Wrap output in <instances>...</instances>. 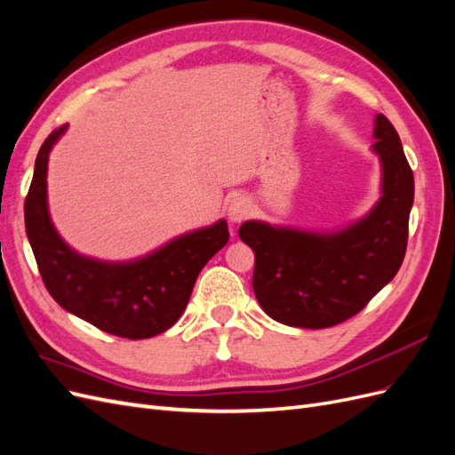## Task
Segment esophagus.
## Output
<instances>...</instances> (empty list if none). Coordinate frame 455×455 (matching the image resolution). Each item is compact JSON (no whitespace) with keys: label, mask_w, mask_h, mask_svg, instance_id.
<instances>
[{"label":"esophagus","mask_w":455,"mask_h":455,"mask_svg":"<svg viewBox=\"0 0 455 455\" xmlns=\"http://www.w3.org/2000/svg\"><path fill=\"white\" fill-rule=\"evenodd\" d=\"M251 214V203H249V199L246 197H243V196H237V197H233L231 201H229V204H228V218H229V222H233V224H239V222H243V220Z\"/></svg>","instance_id":"1"}]
</instances>
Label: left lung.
Here are the masks:
<instances>
[{
    "label": "left lung",
    "mask_w": 455,
    "mask_h": 455,
    "mask_svg": "<svg viewBox=\"0 0 455 455\" xmlns=\"http://www.w3.org/2000/svg\"><path fill=\"white\" fill-rule=\"evenodd\" d=\"M381 197L359 222L328 233L244 222L239 237L254 251L252 288L271 319L298 328H328L366 307L401 269L414 203V172L401 139L376 116Z\"/></svg>",
    "instance_id": "left-lung-1"
}]
</instances>
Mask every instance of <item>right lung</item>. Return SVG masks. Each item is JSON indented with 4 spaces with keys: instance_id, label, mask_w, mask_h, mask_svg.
<instances>
[{
    "instance_id": "add662e5",
    "label": "right lung",
    "mask_w": 455,
    "mask_h": 455,
    "mask_svg": "<svg viewBox=\"0 0 455 455\" xmlns=\"http://www.w3.org/2000/svg\"><path fill=\"white\" fill-rule=\"evenodd\" d=\"M66 127L54 129L41 146L24 201L26 235L41 279L60 307L102 332L129 339L157 336L180 319L199 271L226 246V220L123 264L77 254L54 229L47 206L49 154Z\"/></svg>"
}]
</instances>
